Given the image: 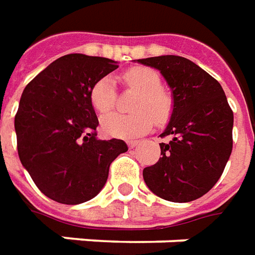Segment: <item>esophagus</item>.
Listing matches in <instances>:
<instances>
[{
    "label": "esophagus",
    "mask_w": 255,
    "mask_h": 255,
    "mask_svg": "<svg viewBox=\"0 0 255 255\" xmlns=\"http://www.w3.org/2000/svg\"><path fill=\"white\" fill-rule=\"evenodd\" d=\"M138 144H140V141H138V140H129V141H128V145H129V148L137 147Z\"/></svg>",
    "instance_id": "obj_1"
}]
</instances>
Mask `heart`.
I'll use <instances>...</instances> for the list:
<instances>
[{
	"label": "heart",
	"instance_id": "1",
	"mask_svg": "<svg viewBox=\"0 0 255 255\" xmlns=\"http://www.w3.org/2000/svg\"><path fill=\"white\" fill-rule=\"evenodd\" d=\"M128 89L137 92L129 115L110 114L102 119V130L110 137L133 138L147 133L156 125H165L173 115L174 100L170 92L162 88L158 71L149 67H133L124 74ZM90 103L97 113H110L117 103V90L114 79L103 77L90 90Z\"/></svg>",
	"mask_w": 255,
	"mask_h": 255
}]
</instances>
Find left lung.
Instances as JSON below:
<instances>
[{"mask_svg": "<svg viewBox=\"0 0 255 255\" xmlns=\"http://www.w3.org/2000/svg\"><path fill=\"white\" fill-rule=\"evenodd\" d=\"M138 63L159 70L173 92L174 110L160 142L162 158L142 170L148 188L176 203L207 194L232 152L234 113L221 85L181 56H158Z\"/></svg>", "mask_w": 255, "mask_h": 255, "instance_id": "obj_1", "label": "left lung"}]
</instances>
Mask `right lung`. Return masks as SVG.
<instances>
[{"instance_id": "1", "label": "right lung", "mask_w": 255, "mask_h": 255, "mask_svg": "<svg viewBox=\"0 0 255 255\" xmlns=\"http://www.w3.org/2000/svg\"><path fill=\"white\" fill-rule=\"evenodd\" d=\"M118 68L117 61L66 55L28 82L15 115L17 152L39 191L63 205H79L99 194L124 140H99L90 103L93 85Z\"/></svg>"}]
</instances>
